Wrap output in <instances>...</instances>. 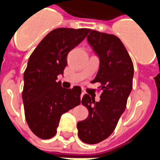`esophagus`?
<instances>
[{
	"instance_id": "obj_1",
	"label": "esophagus",
	"mask_w": 160,
	"mask_h": 160,
	"mask_svg": "<svg viewBox=\"0 0 160 160\" xmlns=\"http://www.w3.org/2000/svg\"><path fill=\"white\" fill-rule=\"evenodd\" d=\"M84 94H85V92H84V91H82V92H81V95H80V97L82 98V97L84 96Z\"/></svg>"
}]
</instances>
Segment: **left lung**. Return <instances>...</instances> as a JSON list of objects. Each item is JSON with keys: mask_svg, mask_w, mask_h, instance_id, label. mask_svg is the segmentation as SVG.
Listing matches in <instances>:
<instances>
[{"mask_svg": "<svg viewBox=\"0 0 160 160\" xmlns=\"http://www.w3.org/2000/svg\"><path fill=\"white\" fill-rule=\"evenodd\" d=\"M87 41L98 55L100 65L92 83L101 84L100 101L95 102L88 94L81 103L87 108L89 115L77 123L78 136L83 142L96 144L113 133L126 107L132 89L134 67L119 38L113 35L90 30Z\"/></svg>", "mask_w": 160, "mask_h": 160, "instance_id": "1", "label": "left lung"}]
</instances>
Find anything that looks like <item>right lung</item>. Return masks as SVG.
Wrapping results in <instances>:
<instances>
[{"mask_svg": "<svg viewBox=\"0 0 160 160\" xmlns=\"http://www.w3.org/2000/svg\"><path fill=\"white\" fill-rule=\"evenodd\" d=\"M89 29L58 28L47 34L29 58L23 74L24 114L32 132L41 139L57 133L60 118L80 103L81 88L65 89L57 81L67 65V55L88 35Z\"/></svg>", "mask_w": 160, "mask_h": 160, "instance_id": "obj_1", "label": "right lung"}]
</instances>
